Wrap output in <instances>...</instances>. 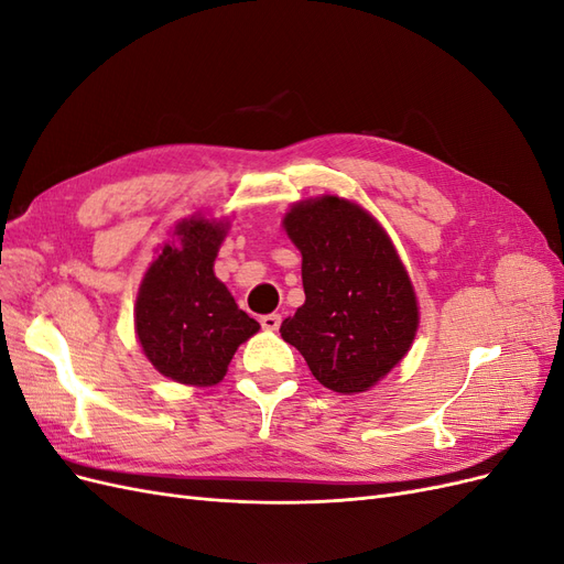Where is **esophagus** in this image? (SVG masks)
I'll return each instance as SVG.
<instances>
[{
  "mask_svg": "<svg viewBox=\"0 0 564 564\" xmlns=\"http://www.w3.org/2000/svg\"><path fill=\"white\" fill-rule=\"evenodd\" d=\"M282 324V315L280 313H268L261 317V327L268 329V332H278Z\"/></svg>",
  "mask_w": 564,
  "mask_h": 564,
  "instance_id": "esophagus-1",
  "label": "esophagus"
}]
</instances>
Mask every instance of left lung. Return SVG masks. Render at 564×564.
<instances>
[{"label":"left lung","instance_id":"left-lung-1","mask_svg":"<svg viewBox=\"0 0 564 564\" xmlns=\"http://www.w3.org/2000/svg\"><path fill=\"white\" fill-rule=\"evenodd\" d=\"M301 249L305 303L282 338L329 390L362 392L395 367L419 327L414 286L386 230L362 207L334 195L284 216Z\"/></svg>","mask_w":564,"mask_h":564}]
</instances>
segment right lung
Listing matches in <instances>:
<instances>
[{
  "instance_id": "right-lung-1",
  "label": "right lung",
  "mask_w": 564,
  "mask_h": 564,
  "mask_svg": "<svg viewBox=\"0 0 564 564\" xmlns=\"http://www.w3.org/2000/svg\"><path fill=\"white\" fill-rule=\"evenodd\" d=\"M176 235L181 247L166 245L145 272L135 299V334L164 377L214 386L226 377L237 346L259 332V322L237 308L214 275L224 224L191 218Z\"/></svg>"
}]
</instances>
